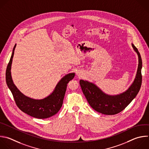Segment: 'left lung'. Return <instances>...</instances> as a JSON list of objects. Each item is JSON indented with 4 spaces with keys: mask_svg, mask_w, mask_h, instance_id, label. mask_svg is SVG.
Instances as JSON below:
<instances>
[{
    "mask_svg": "<svg viewBox=\"0 0 149 149\" xmlns=\"http://www.w3.org/2000/svg\"><path fill=\"white\" fill-rule=\"evenodd\" d=\"M139 57V65L135 79L130 88L125 92L116 96L104 93L95 84L86 81L80 80L79 84L90 106L96 111L107 115H113L124 110L136 96L142 82V61L137 48L132 44Z\"/></svg>",
    "mask_w": 149,
    "mask_h": 149,
    "instance_id": "left-lung-1",
    "label": "left lung"
}]
</instances>
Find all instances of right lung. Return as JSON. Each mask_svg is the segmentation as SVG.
Masks as SVG:
<instances>
[{"instance_id": "1", "label": "right lung", "mask_w": 149, "mask_h": 149, "mask_svg": "<svg viewBox=\"0 0 149 149\" xmlns=\"http://www.w3.org/2000/svg\"><path fill=\"white\" fill-rule=\"evenodd\" d=\"M16 45V44L13 48L11 58L7 66L6 80L16 105L22 111L36 118L46 119L55 115L63 105L67 84L74 78L75 74L71 73L64 77L57 85L54 92L42 100H36L27 97L15 85L11 76V65Z\"/></svg>"}]
</instances>
